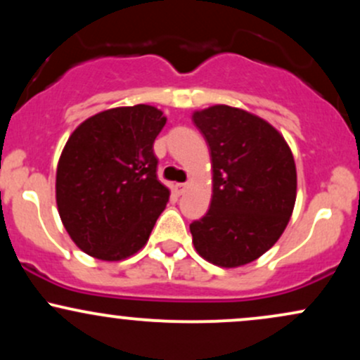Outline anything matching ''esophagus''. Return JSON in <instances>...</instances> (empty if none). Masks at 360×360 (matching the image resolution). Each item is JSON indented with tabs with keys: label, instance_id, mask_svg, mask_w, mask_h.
Listing matches in <instances>:
<instances>
[{
	"label": "esophagus",
	"instance_id": "34e87169",
	"mask_svg": "<svg viewBox=\"0 0 360 360\" xmlns=\"http://www.w3.org/2000/svg\"><path fill=\"white\" fill-rule=\"evenodd\" d=\"M186 189H188V184H186V183H177L176 184V193L177 194H184Z\"/></svg>",
	"mask_w": 360,
	"mask_h": 360
}]
</instances>
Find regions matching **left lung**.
<instances>
[{
	"instance_id": "left-lung-1",
	"label": "left lung",
	"mask_w": 360,
	"mask_h": 360,
	"mask_svg": "<svg viewBox=\"0 0 360 360\" xmlns=\"http://www.w3.org/2000/svg\"><path fill=\"white\" fill-rule=\"evenodd\" d=\"M210 147L213 196L189 225L198 254L221 267L255 260L278 242L296 201V166L286 140L247 111L217 105L193 115Z\"/></svg>"
}]
</instances>
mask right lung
<instances>
[{"label": "right lung", "instance_id": "add662e5", "mask_svg": "<svg viewBox=\"0 0 360 360\" xmlns=\"http://www.w3.org/2000/svg\"><path fill=\"white\" fill-rule=\"evenodd\" d=\"M164 125L154 106H123L88 118L69 137L57 166V208L88 255L122 260L146 245L169 201L154 154Z\"/></svg>", "mask_w": 360, "mask_h": 360}]
</instances>
